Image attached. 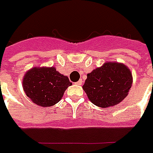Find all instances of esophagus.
<instances>
[{
  "label": "esophagus",
  "mask_w": 153,
  "mask_h": 153,
  "mask_svg": "<svg viewBox=\"0 0 153 153\" xmlns=\"http://www.w3.org/2000/svg\"><path fill=\"white\" fill-rule=\"evenodd\" d=\"M82 80H80V81H78V82H76V85H81L82 84Z\"/></svg>",
  "instance_id": "obj_1"
}]
</instances>
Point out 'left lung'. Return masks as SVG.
Instances as JSON below:
<instances>
[{
    "label": "left lung",
    "instance_id": "8db88e82",
    "mask_svg": "<svg viewBox=\"0 0 153 153\" xmlns=\"http://www.w3.org/2000/svg\"><path fill=\"white\" fill-rule=\"evenodd\" d=\"M132 84V73L127 66L109 62L88 73L82 87L94 105L108 108L123 100Z\"/></svg>",
    "mask_w": 153,
    "mask_h": 153
}]
</instances>
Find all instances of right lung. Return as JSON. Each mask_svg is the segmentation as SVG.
<instances>
[{
  "label": "right lung",
  "mask_w": 153,
  "mask_h": 153,
  "mask_svg": "<svg viewBox=\"0 0 153 153\" xmlns=\"http://www.w3.org/2000/svg\"><path fill=\"white\" fill-rule=\"evenodd\" d=\"M23 89L34 104L49 107L59 102L65 91L71 85L68 76L53 68H33L23 78Z\"/></svg>",
  "instance_id": "1"
}]
</instances>
